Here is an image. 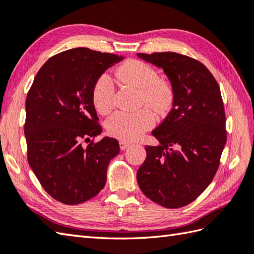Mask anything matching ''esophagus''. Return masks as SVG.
I'll return each mask as SVG.
<instances>
[{
	"label": "esophagus",
	"instance_id": "obj_1",
	"mask_svg": "<svg viewBox=\"0 0 254 254\" xmlns=\"http://www.w3.org/2000/svg\"><path fill=\"white\" fill-rule=\"evenodd\" d=\"M120 148H121V150H124V149H127L128 146H130V144L128 143H127V142H123V141H121L120 143Z\"/></svg>",
	"mask_w": 254,
	"mask_h": 254
}]
</instances>
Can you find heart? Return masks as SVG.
<instances>
[{
  "label": "heart",
  "mask_w": 254,
  "mask_h": 254,
  "mask_svg": "<svg viewBox=\"0 0 254 254\" xmlns=\"http://www.w3.org/2000/svg\"><path fill=\"white\" fill-rule=\"evenodd\" d=\"M122 82L135 86L139 89L141 105H147L158 113L170 109L175 99V90L168 79L159 77L156 69L141 60L124 62L117 71ZM116 86L108 73H102L95 79L91 88V100L96 110L101 115L109 113L115 107ZM155 124L152 109L145 107L135 112H117L106 122L109 135L124 142L139 138L144 132L150 130Z\"/></svg>",
  "instance_id": "obj_1"
}]
</instances>
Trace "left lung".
<instances>
[{"instance_id": "obj_1", "label": "left lung", "mask_w": 254, "mask_h": 254, "mask_svg": "<svg viewBox=\"0 0 254 254\" xmlns=\"http://www.w3.org/2000/svg\"><path fill=\"white\" fill-rule=\"evenodd\" d=\"M137 57L163 68L175 90L171 111L152 132L160 144L145 146L138 187L161 206L183 207L214 179L227 141L219 85L203 63L190 57L176 52Z\"/></svg>"}]
</instances>
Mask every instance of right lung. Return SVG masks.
<instances>
[{"label": "right lung", "instance_id": "obj_1", "mask_svg": "<svg viewBox=\"0 0 254 254\" xmlns=\"http://www.w3.org/2000/svg\"><path fill=\"white\" fill-rule=\"evenodd\" d=\"M122 56L75 48L50 58L37 73L26 99L27 159L45 191L76 205L104 189L116 138L94 142L102 128L91 100L95 79ZM83 141H89L86 148Z\"/></svg>", "mask_w": 254, "mask_h": 254}]
</instances>
